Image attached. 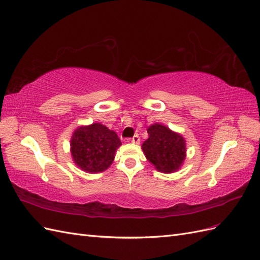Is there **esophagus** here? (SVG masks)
<instances>
[{"instance_id":"obj_1","label":"esophagus","mask_w":260,"mask_h":260,"mask_svg":"<svg viewBox=\"0 0 260 260\" xmlns=\"http://www.w3.org/2000/svg\"><path fill=\"white\" fill-rule=\"evenodd\" d=\"M131 141L132 142H134V143H139V142H140V137H139V135H135L134 137H132L131 138Z\"/></svg>"}]
</instances>
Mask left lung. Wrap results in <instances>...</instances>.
I'll return each mask as SVG.
<instances>
[{"mask_svg":"<svg viewBox=\"0 0 260 260\" xmlns=\"http://www.w3.org/2000/svg\"><path fill=\"white\" fill-rule=\"evenodd\" d=\"M149 138L142 144L147 159L163 173L178 170L185 159V141L167 126L155 123L148 129Z\"/></svg>","mask_w":260,"mask_h":260,"instance_id":"1","label":"left lung"}]
</instances>
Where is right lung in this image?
<instances>
[{
	"instance_id": "right-lung-1",
	"label": "right lung",
	"mask_w": 260,
	"mask_h": 260,
	"mask_svg": "<svg viewBox=\"0 0 260 260\" xmlns=\"http://www.w3.org/2000/svg\"><path fill=\"white\" fill-rule=\"evenodd\" d=\"M121 141L116 132L100 123L80 126L72 138V154L75 163L87 172L108 169Z\"/></svg>"
}]
</instances>
